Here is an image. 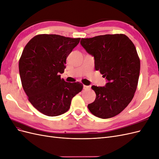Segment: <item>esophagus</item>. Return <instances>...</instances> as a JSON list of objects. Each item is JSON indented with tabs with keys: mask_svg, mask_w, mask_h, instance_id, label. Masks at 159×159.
Segmentation results:
<instances>
[{
	"mask_svg": "<svg viewBox=\"0 0 159 159\" xmlns=\"http://www.w3.org/2000/svg\"><path fill=\"white\" fill-rule=\"evenodd\" d=\"M84 89L85 90H86V89H90V86L84 85Z\"/></svg>",
	"mask_w": 159,
	"mask_h": 159,
	"instance_id": "1",
	"label": "esophagus"
}]
</instances>
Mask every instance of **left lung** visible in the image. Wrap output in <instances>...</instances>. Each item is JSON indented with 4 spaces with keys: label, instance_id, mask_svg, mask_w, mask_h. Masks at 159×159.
<instances>
[{
    "label": "left lung",
    "instance_id": "obj_1",
    "mask_svg": "<svg viewBox=\"0 0 159 159\" xmlns=\"http://www.w3.org/2000/svg\"><path fill=\"white\" fill-rule=\"evenodd\" d=\"M81 44L95 59V68L108 83L93 85L96 98L88 105L95 116L108 119L121 113L133 99L139 73L140 59L133 42L123 34L81 38Z\"/></svg>",
    "mask_w": 159,
    "mask_h": 159
}]
</instances>
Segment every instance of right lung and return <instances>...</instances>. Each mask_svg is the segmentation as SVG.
I'll use <instances>...</instances> for the list:
<instances>
[{
    "label": "right lung",
    "instance_id": "1",
    "mask_svg": "<svg viewBox=\"0 0 159 159\" xmlns=\"http://www.w3.org/2000/svg\"><path fill=\"white\" fill-rule=\"evenodd\" d=\"M80 39L44 34L32 38L24 48L18 64L22 88L33 106L47 116L68 111L72 98L83 89V84L66 82L60 75Z\"/></svg>",
    "mask_w": 159,
    "mask_h": 159
}]
</instances>
